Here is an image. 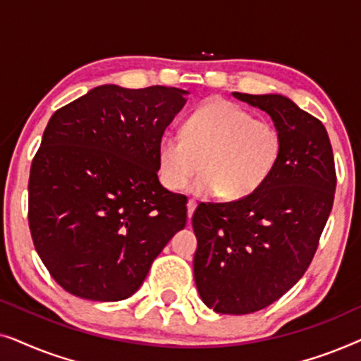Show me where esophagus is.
<instances>
[{
	"label": "esophagus",
	"instance_id": "obj_1",
	"mask_svg": "<svg viewBox=\"0 0 361 361\" xmlns=\"http://www.w3.org/2000/svg\"><path fill=\"white\" fill-rule=\"evenodd\" d=\"M195 209H197V202L190 199L187 202V216H189V220H192V215H194Z\"/></svg>",
	"mask_w": 361,
	"mask_h": 361
}]
</instances>
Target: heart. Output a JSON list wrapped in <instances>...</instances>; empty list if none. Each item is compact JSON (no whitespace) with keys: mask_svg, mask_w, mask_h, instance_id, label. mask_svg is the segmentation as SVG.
Segmentation results:
<instances>
[{"mask_svg":"<svg viewBox=\"0 0 361 361\" xmlns=\"http://www.w3.org/2000/svg\"><path fill=\"white\" fill-rule=\"evenodd\" d=\"M283 152V136L271 121L226 100L200 106L185 121L182 135L167 131L157 142L162 185L182 190L197 171L204 172L192 190L241 200L263 187Z\"/></svg>","mask_w":361,"mask_h":361,"instance_id":"heart-1","label":"heart"}]
</instances>
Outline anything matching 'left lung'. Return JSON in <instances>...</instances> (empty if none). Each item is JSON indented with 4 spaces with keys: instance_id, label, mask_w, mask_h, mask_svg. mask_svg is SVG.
<instances>
[{
    "instance_id": "left-lung-1",
    "label": "left lung",
    "mask_w": 361,
    "mask_h": 361,
    "mask_svg": "<svg viewBox=\"0 0 361 361\" xmlns=\"http://www.w3.org/2000/svg\"><path fill=\"white\" fill-rule=\"evenodd\" d=\"M268 113L283 136L273 176L253 195L200 204L194 278L216 314L243 315L278 300L302 278L334 205V152L317 118L278 93H231Z\"/></svg>"
}]
</instances>
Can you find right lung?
I'll return each instance as SVG.
<instances>
[{
    "label": "right lung",
    "instance_id": "right-lung-1",
    "mask_svg": "<svg viewBox=\"0 0 361 361\" xmlns=\"http://www.w3.org/2000/svg\"><path fill=\"white\" fill-rule=\"evenodd\" d=\"M185 95L100 85L51 116L29 176V228L67 293L128 299L185 226L187 199L157 177V142Z\"/></svg>",
    "mask_w": 361,
    "mask_h": 361
}]
</instances>
